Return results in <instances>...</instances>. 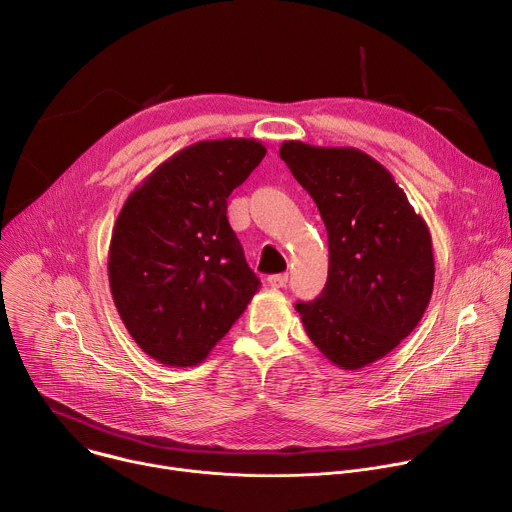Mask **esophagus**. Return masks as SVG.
<instances>
[{
	"mask_svg": "<svg viewBox=\"0 0 512 512\" xmlns=\"http://www.w3.org/2000/svg\"><path fill=\"white\" fill-rule=\"evenodd\" d=\"M273 287H285L287 285V273H277V275H271L267 279Z\"/></svg>",
	"mask_w": 512,
	"mask_h": 512,
	"instance_id": "obj_1",
	"label": "esophagus"
}]
</instances>
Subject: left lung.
I'll list each match as a JSON object with an SVG mask.
<instances>
[{
    "label": "left lung",
    "instance_id": "1",
    "mask_svg": "<svg viewBox=\"0 0 512 512\" xmlns=\"http://www.w3.org/2000/svg\"><path fill=\"white\" fill-rule=\"evenodd\" d=\"M279 156L314 198L330 251L322 294L296 310L336 367H367L413 332L429 304V229L393 176L360 150L283 141Z\"/></svg>",
    "mask_w": 512,
    "mask_h": 512
}]
</instances>
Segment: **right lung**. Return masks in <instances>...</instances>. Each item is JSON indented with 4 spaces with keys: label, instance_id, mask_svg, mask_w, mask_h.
<instances>
[{
    "label": "right lung",
    "instance_id": "1",
    "mask_svg": "<svg viewBox=\"0 0 512 512\" xmlns=\"http://www.w3.org/2000/svg\"><path fill=\"white\" fill-rule=\"evenodd\" d=\"M265 152L243 137L188 145L145 178L117 216L113 302L139 348L168 367L202 362L261 285L229 225L227 200Z\"/></svg>",
    "mask_w": 512,
    "mask_h": 512
}]
</instances>
